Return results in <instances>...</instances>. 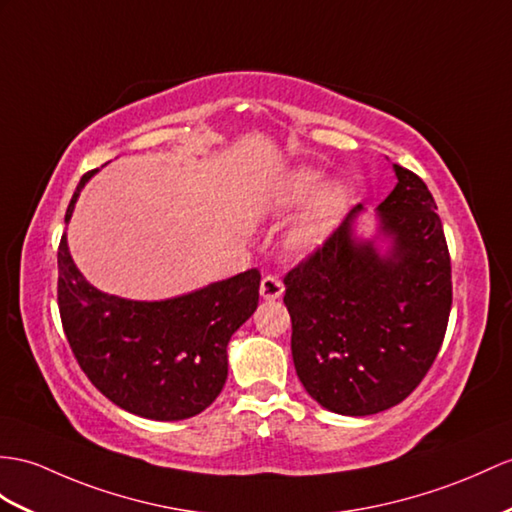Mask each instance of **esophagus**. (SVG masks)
I'll list each match as a JSON object with an SVG mask.
<instances>
[{
    "label": "esophagus",
    "instance_id": "1",
    "mask_svg": "<svg viewBox=\"0 0 512 512\" xmlns=\"http://www.w3.org/2000/svg\"><path fill=\"white\" fill-rule=\"evenodd\" d=\"M284 293V284L276 276H265L260 282V297L263 299H278Z\"/></svg>",
    "mask_w": 512,
    "mask_h": 512
}]
</instances>
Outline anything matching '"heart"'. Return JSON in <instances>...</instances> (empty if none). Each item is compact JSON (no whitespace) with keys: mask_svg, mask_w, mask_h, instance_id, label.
Returning <instances> with one entry per match:
<instances>
[{"mask_svg":"<svg viewBox=\"0 0 512 512\" xmlns=\"http://www.w3.org/2000/svg\"><path fill=\"white\" fill-rule=\"evenodd\" d=\"M350 197L347 184L339 180L326 182L321 169L297 165L282 173L273 184L265 208L271 215H289L306 206L286 232L284 241L293 256H310L326 245L339 228L350 208Z\"/></svg>","mask_w":512,"mask_h":512,"instance_id":"1","label":"heart"}]
</instances>
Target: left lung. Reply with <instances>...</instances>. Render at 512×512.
<instances>
[{
  "mask_svg": "<svg viewBox=\"0 0 512 512\" xmlns=\"http://www.w3.org/2000/svg\"><path fill=\"white\" fill-rule=\"evenodd\" d=\"M393 171L397 184L376 208L371 239L354 232L356 206L284 278L297 378L315 402L347 417L406 400L450 319L452 267L434 197L413 171Z\"/></svg>",
  "mask_w": 512,
  "mask_h": 512,
  "instance_id": "obj_1",
  "label": "left lung"
}]
</instances>
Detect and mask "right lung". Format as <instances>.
Wrapping results in <instances>:
<instances>
[{"mask_svg": "<svg viewBox=\"0 0 512 512\" xmlns=\"http://www.w3.org/2000/svg\"><path fill=\"white\" fill-rule=\"evenodd\" d=\"M97 173H84L78 197ZM260 271L213 282L191 293L136 302L95 289L58 247V308L78 365L112 404L156 421H180L217 400L228 378V343L258 306Z\"/></svg>", "mask_w": 512, "mask_h": 512, "instance_id": "obj_1", "label": "right lung"}]
</instances>
